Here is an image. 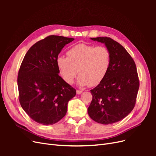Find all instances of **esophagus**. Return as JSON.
<instances>
[{"mask_svg": "<svg viewBox=\"0 0 156 156\" xmlns=\"http://www.w3.org/2000/svg\"><path fill=\"white\" fill-rule=\"evenodd\" d=\"M76 92H77V94H81V93H83V91L82 90H77Z\"/></svg>", "mask_w": 156, "mask_h": 156, "instance_id": "obj_1", "label": "esophagus"}]
</instances>
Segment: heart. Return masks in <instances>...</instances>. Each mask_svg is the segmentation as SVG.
Segmentation results:
<instances>
[{
    "label": "heart",
    "instance_id": "obj_1",
    "mask_svg": "<svg viewBox=\"0 0 156 156\" xmlns=\"http://www.w3.org/2000/svg\"><path fill=\"white\" fill-rule=\"evenodd\" d=\"M66 55L67 57H58L56 64L62 78L69 84L79 73L80 85L96 86L105 78L111 66V53L105 46L79 44Z\"/></svg>",
    "mask_w": 156,
    "mask_h": 156
}]
</instances>
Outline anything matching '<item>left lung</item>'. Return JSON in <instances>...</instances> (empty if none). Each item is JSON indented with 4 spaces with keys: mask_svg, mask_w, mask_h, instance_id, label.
<instances>
[{
    "mask_svg": "<svg viewBox=\"0 0 156 156\" xmlns=\"http://www.w3.org/2000/svg\"><path fill=\"white\" fill-rule=\"evenodd\" d=\"M105 44L111 53V66L103 81L90 92L88 115L101 124L119 122L133 109L139 88L133 59L123 46L108 37H90Z\"/></svg>",
    "mask_w": 156,
    "mask_h": 156,
    "instance_id": "left-lung-1",
    "label": "left lung"
}]
</instances>
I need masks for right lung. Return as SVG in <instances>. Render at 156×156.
I'll list each match as a JSON object with an SVG mask.
<instances>
[{
	"label": "right lung",
	"instance_id": "obj_1",
	"mask_svg": "<svg viewBox=\"0 0 156 156\" xmlns=\"http://www.w3.org/2000/svg\"><path fill=\"white\" fill-rule=\"evenodd\" d=\"M74 38L51 35L27 51L18 72L19 100L27 114L43 125H52L67 112L76 90L59 76L56 59Z\"/></svg>",
	"mask_w": 156,
	"mask_h": 156
}]
</instances>
